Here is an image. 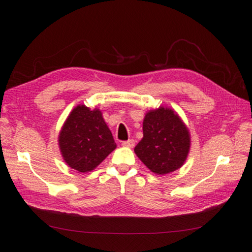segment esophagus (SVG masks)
Listing matches in <instances>:
<instances>
[{
    "label": "esophagus",
    "instance_id": "esophagus-1",
    "mask_svg": "<svg viewBox=\"0 0 252 252\" xmlns=\"http://www.w3.org/2000/svg\"><path fill=\"white\" fill-rule=\"evenodd\" d=\"M122 146L132 148L133 146H135V140L129 139V140H127V141H123V142H122Z\"/></svg>",
    "mask_w": 252,
    "mask_h": 252
}]
</instances>
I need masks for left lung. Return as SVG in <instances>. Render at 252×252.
<instances>
[{
	"label": "left lung",
	"mask_w": 252,
	"mask_h": 252,
	"mask_svg": "<svg viewBox=\"0 0 252 252\" xmlns=\"http://www.w3.org/2000/svg\"><path fill=\"white\" fill-rule=\"evenodd\" d=\"M142 130L135 153L151 172L164 175L182 167L190 149V135L175 112L163 106L148 112Z\"/></svg>",
	"instance_id": "left-lung-1"
}]
</instances>
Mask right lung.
<instances>
[{
	"label": "right lung",
	"mask_w": 252,
	"mask_h": 252,
	"mask_svg": "<svg viewBox=\"0 0 252 252\" xmlns=\"http://www.w3.org/2000/svg\"><path fill=\"white\" fill-rule=\"evenodd\" d=\"M64 161L80 173L95 168L116 148L99 109L78 105L70 112L59 136Z\"/></svg>",
	"instance_id": "add662e5"
}]
</instances>
